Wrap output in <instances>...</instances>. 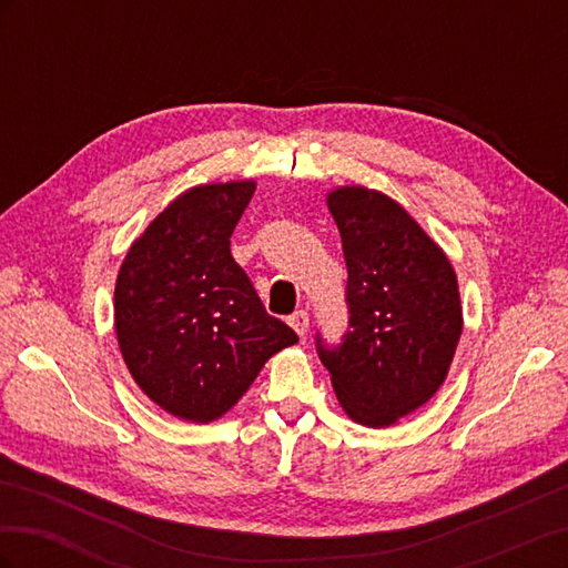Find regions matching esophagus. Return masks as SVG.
Listing matches in <instances>:
<instances>
[{
  "mask_svg": "<svg viewBox=\"0 0 568 568\" xmlns=\"http://www.w3.org/2000/svg\"><path fill=\"white\" fill-rule=\"evenodd\" d=\"M288 324L294 326L298 336H305V334H307V329H311V315H307L305 311H296L294 315L288 317Z\"/></svg>",
  "mask_w": 568,
  "mask_h": 568,
  "instance_id": "34e87169",
  "label": "esophagus"
}]
</instances>
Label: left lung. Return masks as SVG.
<instances>
[{
    "label": "left lung",
    "mask_w": 568,
    "mask_h": 568,
    "mask_svg": "<svg viewBox=\"0 0 568 568\" xmlns=\"http://www.w3.org/2000/svg\"><path fill=\"white\" fill-rule=\"evenodd\" d=\"M348 267V332L317 353L346 415L384 428L415 412L448 376L462 334L455 270L400 203L365 186L326 199Z\"/></svg>",
    "instance_id": "8db88e82"
}]
</instances>
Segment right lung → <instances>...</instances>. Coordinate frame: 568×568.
I'll return each mask as SVG.
<instances>
[{
  "label": "right lung",
  "instance_id": "right-lung-1",
  "mask_svg": "<svg viewBox=\"0 0 568 568\" xmlns=\"http://www.w3.org/2000/svg\"><path fill=\"white\" fill-rule=\"evenodd\" d=\"M255 182L201 184L178 196L128 251L115 282V334L149 398L209 424L236 405L267 359L298 341L267 315L230 236Z\"/></svg>",
  "mask_w": 568,
  "mask_h": 568
}]
</instances>
